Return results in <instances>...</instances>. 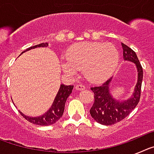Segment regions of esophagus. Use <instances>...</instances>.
Segmentation results:
<instances>
[{
	"mask_svg": "<svg viewBox=\"0 0 154 154\" xmlns=\"http://www.w3.org/2000/svg\"><path fill=\"white\" fill-rule=\"evenodd\" d=\"M75 89L77 90H83V89H85V86L82 84H78V85H76Z\"/></svg>",
	"mask_w": 154,
	"mask_h": 154,
	"instance_id": "1",
	"label": "esophagus"
}]
</instances>
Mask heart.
<instances>
[{"instance_id":"b5f03b06","label":"heart","mask_w":154,"mask_h":154,"mask_svg":"<svg viewBox=\"0 0 154 154\" xmlns=\"http://www.w3.org/2000/svg\"><path fill=\"white\" fill-rule=\"evenodd\" d=\"M62 70L69 75H76L82 70L92 82L108 79L116 70L119 55L117 48L109 42H82L66 51Z\"/></svg>"}]
</instances>
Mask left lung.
<instances>
[{
    "label": "left lung",
    "mask_w": 154,
    "mask_h": 154,
    "mask_svg": "<svg viewBox=\"0 0 154 154\" xmlns=\"http://www.w3.org/2000/svg\"><path fill=\"white\" fill-rule=\"evenodd\" d=\"M122 47L124 61L133 62L137 67V82L132 96L126 100L116 99L110 92V84L112 78H110L102 85L91 88L94 92L95 101L89 112L97 123L106 126L115 124L123 120L135 109L140 99L143 68L135 51L123 43Z\"/></svg>",
    "instance_id": "1"
}]
</instances>
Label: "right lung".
Returning <instances> with one entry per match:
<instances>
[{
	"label": "right lung",
	"mask_w": 154,
	"mask_h": 154,
	"mask_svg": "<svg viewBox=\"0 0 154 154\" xmlns=\"http://www.w3.org/2000/svg\"><path fill=\"white\" fill-rule=\"evenodd\" d=\"M48 43H42V44L32 46V47L27 48L25 51H22L20 54V55H22L23 53H24L25 51H29V50L33 49V48H36L38 47H48ZM73 87H74L73 85H65L64 84H62L60 85L59 90H58L55 99H54V102L51 105V108L48 110L45 113L40 116L33 117V116H28L24 115L21 111H19V112L21 113V115H22L23 117L29 121L30 123H34V124L38 125V126H49V125L54 124L63 115L65 103H66V100H67L69 95L72 92Z\"/></svg>",
	"instance_id": "1"
}]
</instances>
